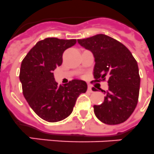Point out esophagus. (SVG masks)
Returning <instances> with one entry per match:
<instances>
[{
	"instance_id": "esophagus-1",
	"label": "esophagus",
	"mask_w": 154,
	"mask_h": 154,
	"mask_svg": "<svg viewBox=\"0 0 154 154\" xmlns=\"http://www.w3.org/2000/svg\"><path fill=\"white\" fill-rule=\"evenodd\" d=\"M88 91H89V92H93V90H92V88L91 87V86H88Z\"/></svg>"
}]
</instances>
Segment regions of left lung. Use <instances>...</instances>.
Listing matches in <instances>:
<instances>
[{
    "mask_svg": "<svg viewBox=\"0 0 154 154\" xmlns=\"http://www.w3.org/2000/svg\"><path fill=\"white\" fill-rule=\"evenodd\" d=\"M77 42L94 55L93 81H106L109 86L106 91H102L106 94L104 102L94 106L95 116L106 125L123 123L134 112L139 99L140 77L136 60L123 44L105 34Z\"/></svg>",
    "mask_w": 154,
    "mask_h": 154,
    "instance_id": "left-lung-1",
    "label": "left lung"
}]
</instances>
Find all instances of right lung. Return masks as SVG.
I'll return each instance as SVG.
<instances>
[{
    "mask_svg": "<svg viewBox=\"0 0 154 154\" xmlns=\"http://www.w3.org/2000/svg\"><path fill=\"white\" fill-rule=\"evenodd\" d=\"M77 43L76 39L48 37L38 41L22 61L19 80L27 103L41 119L57 122L69 116L87 84L73 79L64 86L56 83L53 71L63 63L66 49Z\"/></svg>",
    "mask_w": 154,
    "mask_h": 154,
    "instance_id": "obj_1",
    "label": "right lung"
}]
</instances>
